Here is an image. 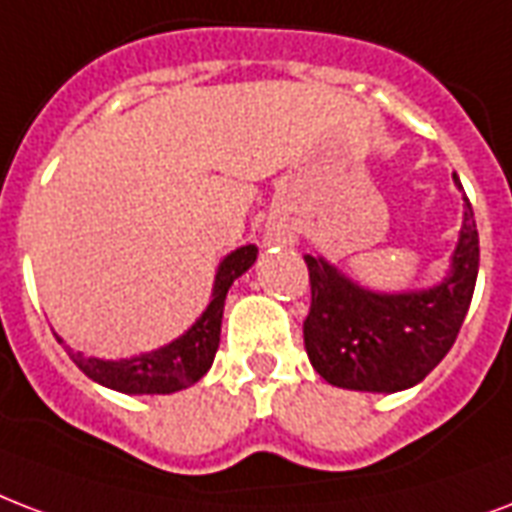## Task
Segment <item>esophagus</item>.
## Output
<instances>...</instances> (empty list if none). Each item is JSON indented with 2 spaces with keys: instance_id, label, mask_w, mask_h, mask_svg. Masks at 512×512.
I'll return each mask as SVG.
<instances>
[{
  "instance_id": "34e87169",
  "label": "esophagus",
  "mask_w": 512,
  "mask_h": 512,
  "mask_svg": "<svg viewBox=\"0 0 512 512\" xmlns=\"http://www.w3.org/2000/svg\"><path fill=\"white\" fill-rule=\"evenodd\" d=\"M271 241H284V244H287V241H295V233L279 225V228L271 230Z\"/></svg>"
}]
</instances>
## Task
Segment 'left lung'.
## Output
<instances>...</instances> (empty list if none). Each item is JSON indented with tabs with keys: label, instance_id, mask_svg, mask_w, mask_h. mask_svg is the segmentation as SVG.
<instances>
[{
	"label": "left lung",
	"instance_id": "left-lung-1",
	"mask_svg": "<svg viewBox=\"0 0 512 512\" xmlns=\"http://www.w3.org/2000/svg\"><path fill=\"white\" fill-rule=\"evenodd\" d=\"M454 182L459 185L456 174ZM478 260V228L467 198L451 273L432 290L378 295L357 287L322 257L306 255L311 308L303 319V341L314 370L327 384L357 392H400L424 381L462 330Z\"/></svg>",
	"mask_w": 512,
	"mask_h": 512
}]
</instances>
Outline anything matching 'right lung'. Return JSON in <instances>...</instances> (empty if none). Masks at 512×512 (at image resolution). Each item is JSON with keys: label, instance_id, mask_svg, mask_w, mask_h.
I'll return each mask as SVG.
<instances>
[{"label": "right lung", "instance_id": "right-lung-1", "mask_svg": "<svg viewBox=\"0 0 512 512\" xmlns=\"http://www.w3.org/2000/svg\"><path fill=\"white\" fill-rule=\"evenodd\" d=\"M255 260V244L230 252L220 263V271L214 279L212 303L206 306L198 322L169 346L120 362L83 357L80 351H69V357L96 384L126 392V395H171V392L193 386L206 370L212 368L214 354L220 346L222 308H225V295H228L230 284L236 282Z\"/></svg>", "mask_w": 512, "mask_h": 512}]
</instances>
